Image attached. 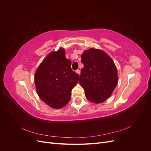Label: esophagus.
Segmentation results:
<instances>
[{
  "instance_id": "esophagus-1",
  "label": "esophagus",
  "mask_w": 151,
  "mask_h": 151,
  "mask_svg": "<svg viewBox=\"0 0 151 151\" xmlns=\"http://www.w3.org/2000/svg\"><path fill=\"white\" fill-rule=\"evenodd\" d=\"M76 73H77V74H78L79 75H80V74H81V70H80L79 69H77V70H76Z\"/></svg>"
}]
</instances>
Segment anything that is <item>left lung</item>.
<instances>
[{
  "instance_id": "1",
  "label": "left lung",
  "mask_w": 151,
  "mask_h": 151,
  "mask_svg": "<svg viewBox=\"0 0 151 151\" xmlns=\"http://www.w3.org/2000/svg\"><path fill=\"white\" fill-rule=\"evenodd\" d=\"M84 67L79 83L86 97L94 103L104 102L110 96L118 83L116 68L112 59L102 50L91 48L81 55Z\"/></svg>"
}]
</instances>
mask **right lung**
Here are the masks:
<instances>
[{"label":"right lung","instance_id":"add662e5","mask_svg":"<svg viewBox=\"0 0 151 151\" xmlns=\"http://www.w3.org/2000/svg\"><path fill=\"white\" fill-rule=\"evenodd\" d=\"M79 79V75L72 70L71 61L66 58L63 48L48 55L35 75L39 97L53 108H61L68 103L72 89Z\"/></svg>","mask_w":151,"mask_h":151}]
</instances>
